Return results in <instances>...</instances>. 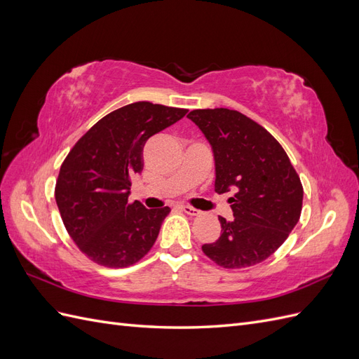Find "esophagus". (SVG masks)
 <instances>
[{"mask_svg":"<svg viewBox=\"0 0 359 359\" xmlns=\"http://www.w3.org/2000/svg\"><path fill=\"white\" fill-rule=\"evenodd\" d=\"M180 210L182 212H186L187 215H199V211L196 208H191V206H187V205H181Z\"/></svg>","mask_w":359,"mask_h":359,"instance_id":"1","label":"esophagus"}]
</instances>
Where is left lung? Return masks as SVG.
Returning <instances> with one entry per match:
<instances>
[{
	"mask_svg": "<svg viewBox=\"0 0 359 359\" xmlns=\"http://www.w3.org/2000/svg\"><path fill=\"white\" fill-rule=\"evenodd\" d=\"M187 118L208 139L215 160V191L233 190L235 219L219 217L222 235L203 253L227 269L264 262L283 244L302 210V184L277 139L238 111L194 109Z\"/></svg>",
	"mask_w": 359,
	"mask_h": 359,
	"instance_id": "8db88e82",
	"label": "left lung"
}]
</instances>
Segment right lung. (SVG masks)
<instances>
[{
    "label": "right lung",
    "instance_id": "right-lung-1",
    "mask_svg": "<svg viewBox=\"0 0 359 359\" xmlns=\"http://www.w3.org/2000/svg\"><path fill=\"white\" fill-rule=\"evenodd\" d=\"M186 114L149 102L123 106L97 121L62 161L55 201L72 240L93 262L126 268L154 245L170 208L128 203L130 187L144 169L147 140Z\"/></svg>",
    "mask_w": 359,
    "mask_h": 359
}]
</instances>
